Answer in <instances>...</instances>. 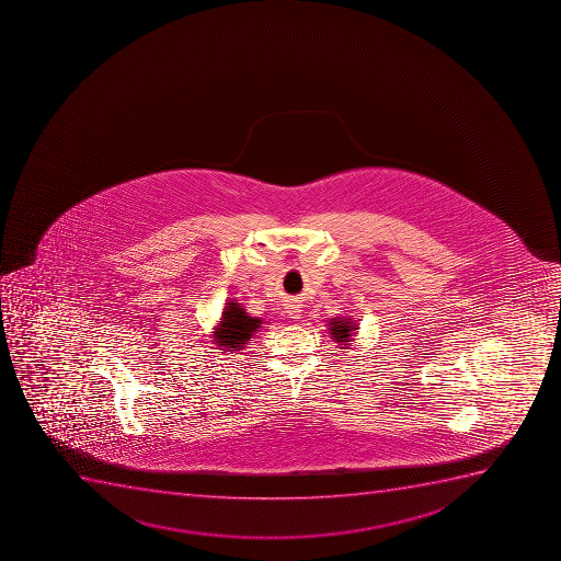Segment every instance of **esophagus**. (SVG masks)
<instances>
[{
    "instance_id": "1",
    "label": "esophagus",
    "mask_w": 561,
    "mask_h": 561,
    "mask_svg": "<svg viewBox=\"0 0 561 561\" xmlns=\"http://www.w3.org/2000/svg\"><path fill=\"white\" fill-rule=\"evenodd\" d=\"M285 312H287V317L293 318V320H301V312H304V309H301V304L298 300H290L285 304Z\"/></svg>"
}]
</instances>
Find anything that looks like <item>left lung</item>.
I'll return each instance as SVG.
<instances>
[{
  "label": "left lung",
  "instance_id": "obj_1",
  "mask_svg": "<svg viewBox=\"0 0 561 561\" xmlns=\"http://www.w3.org/2000/svg\"><path fill=\"white\" fill-rule=\"evenodd\" d=\"M329 331L334 342L342 345V350H347L351 347V342L355 340L358 322L351 317H336L329 322Z\"/></svg>",
  "mask_w": 561,
  "mask_h": 561
}]
</instances>
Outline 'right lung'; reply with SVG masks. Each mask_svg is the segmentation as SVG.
<instances>
[{"mask_svg":"<svg viewBox=\"0 0 561 561\" xmlns=\"http://www.w3.org/2000/svg\"><path fill=\"white\" fill-rule=\"evenodd\" d=\"M261 318L249 317L243 306L236 300H228L222 309L221 318L211 331V344L222 353H239L261 328Z\"/></svg>","mask_w":561,"mask_h":561,"instance_id":"add662e5","label":"right lung"}]
</instances>
